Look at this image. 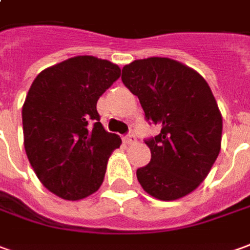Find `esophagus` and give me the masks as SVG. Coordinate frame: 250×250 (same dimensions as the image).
Wrapping results in <instances>:
<instances>
[{"mask_svg":"<svg viewBox=\"0 0 250 250\" xmlns=\"http://www.w3.org/2000/svg\"><path fill=\"white\" fill-rule=\"evenodd\" d=\"M125 143L126 144H136L137 143V139H136V136L133 133H129L126 137H125Z\"/></svg>","mask_w":250,"mask_h":250,"instance_id":"34e87169","label":"esophagus"}]
</instances>
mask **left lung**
Segmentation results:
<instances>
[{
    "mask_svg": "<svg viewBox=\"0 0 250 250\" xmlns=\"http://www.w3.org/2000/svg\"><path fill=\"white\" fill-rule=\"evenodd\" d=\"M122 83L139 98L161 133L146 142L151 162L136 171L149 196L173 201L206 180L222 143V114L204 77L165 57L136 60L122 68Z\"/></svg>",
    "mask_w": 250,
    "mask_h": 250,
    "instance_id": "obj_1",
    "label": "left lung"
}]
</instances>
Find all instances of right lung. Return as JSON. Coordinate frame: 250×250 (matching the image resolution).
Returning a JSON list of instances; mask_svg holds the SVG:
<instances>
[{
  "instance_id": "1",
  "label": "right lung",
  "mask_w": 250,
  "mask_h": 250,
  "mask_svg": "<svg viewBox=\"0 0 250 250\" xmlns=\"http://www.w3.org/2000/svg\"><path fill=\"white\" fill-rule=\"evenodd\" d=\"M120 76V66L107 60L77 56L46 68L31 84L21 111L25 154L43 187L63 200L95 193L121 146L96 111Z\"/></svg>"
}]
</instances>
